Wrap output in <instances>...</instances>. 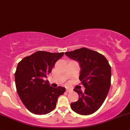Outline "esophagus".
Segmentation results:
<instances>
[{
	"label": "esophagus",
	"mask_w": 130,
	"mask_h": 130,
	"mask_svg": "<svg viewBox=\"0 0 130 130\" xmlns=\"http://www.w3.org/2000/svg\"><path fill=\"white\" fill-rule=\"evenodd\" d=\"M72 90L71 89H66L67 92H71Z\"/></svg>",
	"instance_id": "obj_1"
}]
</instances>
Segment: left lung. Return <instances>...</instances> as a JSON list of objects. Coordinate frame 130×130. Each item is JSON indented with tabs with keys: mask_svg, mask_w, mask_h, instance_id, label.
<instances>
[{
	"mask_svg": "<svg viewBox=\"0 0 130 130\" xmlns=\"http://www.w3.org/2000/svg\"><path fill=\"white\" fill-rule=\"evenodd\" d=\"M68 57L79 62V79L84 92L74 89L78 100L70 104L74 112L80 115H92L105 101L111 87V68L103 55L86 48L65 52Z\"/></svg>",
	"mask_w": 130,
	"mask_h": 130,
	"instance_id": "obj_1",
	"label": "left lung"
}]
</instances>
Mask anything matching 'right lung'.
Wrapping results in <instances>:
<instances>
[{"label": "right lung", "mask_w": 130, "mask_h": 130, "mask_svg": "<svg viewBox=\"0 0 130 130\" xmlns=\"http://www.w3.org/2000/svg\"><path fill=\"white\" fill-rule=\"evenodd\" d=\"M64 53L38 51L19 61L15 73L18 94L26 108L35 115H46L56 107L58 98L65 88L50 86L48 77Z\"/></svg>", "instance_id": "obj_1"}]
</instances>
